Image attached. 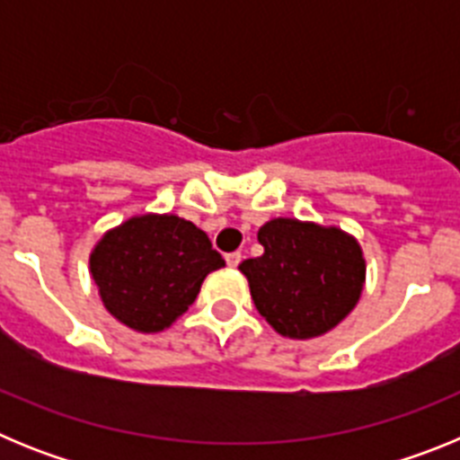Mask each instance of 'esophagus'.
Returning a JSON list of instances; mask_svg holds the SVG:
<instances>
[{
  "label": "esophagus",
  "instance_id": "34e87169",
  "mask_svg": "<svg viewBox=\"0 0 460 460\" xmlns=\"http://www.w3.org/2000/svg\"><path fill=\"white\" fill-rule=\"evenodd\" d=\"M226 262H227V267H237L239 262H242V253H239V251H234V253H227Z\"/></svg>",
  "mask_w": 460,
  "mask_h": 460
}]
</instances>
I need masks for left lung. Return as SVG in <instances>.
Returning <instances> with one entry per match:
<instances>
[{
    "instance_id": "8db88e82",
    "label": "left lung",
    "mask_w": 460,
    "mask_h": 460,
    "mask_svg": "<svg viewBox=\"0 0 460 460\" xmlns=\"http://www.w3.org/2000/svg\"><path fill=\"white\" fill-rule=\"evenodd\" d=\"M258 242L265 253L243 260L239 271L276 334L318 339L355 311L367 283V258L355 234L279 217L260 227Z\"/></svg>"
}]
</instances>
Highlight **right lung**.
<instances>
[{
	"instance_id": "add662e5",
	"label": "right lung",
	"mask_w": 460,
	"mask_h": 460,
	"mask_svg": "<svg viewBox=\"0 0 460 460\" xmlns=\"http://www.w3.org/2000/svg\"><path fill=\"white\" fill-rule=\"evenodd\" d=\"M223 265L195 223L154 211L105 230L89 253L103 308L137 334H161L177 323L202 280Z\"/></svg>"
}]
</instances>
